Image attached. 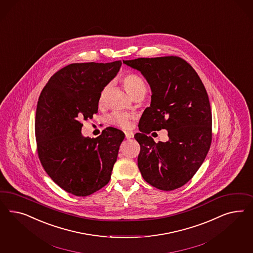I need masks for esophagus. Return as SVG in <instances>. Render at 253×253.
I'll return each instance as SVG.
<instances>
[{"mask_svg": "<svg viewBox=\"0 0 253 253\" xmlns=\"http://www.w3.org/2000/svg\"><path fill=\"white\" fill-rule=\"evenodd\" d=\"M124 133H125V137L127 138V139H131V138H133V132H132V131L127 130V131H125Z\"/></svg>", "mask_w": 253, "mask_h": 253, "instance_id": "esophagus-1", "label": "esophagus"}]
</instances>
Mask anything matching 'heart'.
I'll list each match as a JSON object with an SVG mask.
<instances>
[{
	"instance_id": "obj_1",
	"label": "heart",
	"mask_w": 253,
	"mask_h": 253,
	"mask_svg": "<svg viewBox=\"0 0 253 253\" xmlns=\"http://www.w3.org/2000/svg\"><path fill=\"white\" fill-rule=\"evenodd\" d=\"M123 83L127 92H129L133 98L138 95L146 93V84L144 80L137 74H134V73L126 74L123 77ZM109 88H110V84H108L101 89L98 100H97L99 107H103L105 105ZM130 120H131V116L126 113H121V112H114L107 119L108 123L111 125L121 127V128H128L130 126Z\"/></svg>"
}]
</instances>
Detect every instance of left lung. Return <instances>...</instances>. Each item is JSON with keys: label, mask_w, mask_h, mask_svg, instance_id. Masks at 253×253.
Masks as SVG:
<instances>
[{"label": "left lung", "mask_w": 253, "mask_h": 253, "mask_svg": "<svg viewBox=\"0 0 253 253\" xmlns=\"http://www.w3.org/2000/svg\"><path fill=\"white\" fill-rule=\"evenodd\" d=\"M123 63L141 71L151 87V104L139 122L138 168L154 187L170 191L190 181L211 144L212 118L207 91L196 70L179 56ZM169 130V140L156 143L148 134Z\"/></svg>", "instance_id": "1"}]
</instances>
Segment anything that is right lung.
Wrapping results in <instances>:
<instances>
[{"instance_id":"1","label":"right lung","mask_w":253,"mask_h":253,"mask_svg":"<svg viewBox=\"0 0 253 253\" xmlns=\"http://www.w3.org/2000/svg\"><path fill=\"white\" fill-rule=\"evenodd\" d=\"M122 61L73 63L55 72L40 94L35 116L39 160L63 190L78 197L109 182L124 133L107 127L84 137L82 121L98 110L101 89L117 75Z\"/></svg>"}]
</instances>
